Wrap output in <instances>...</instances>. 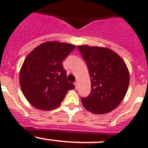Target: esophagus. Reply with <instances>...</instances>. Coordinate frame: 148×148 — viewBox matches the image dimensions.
<instances>
[{"label": "esophagus", "mask_w": 148, "mask_h": 148, "mask_svg": "<svg viewBox=\"0 0 148 148\" xmlns=\"http://www.w3.org/2000/svg\"><path fill=\"white\" fill-rule=\"evenodd\" d=\"M74 86H75V89H77V88H78V85H77V82H74Z\"/></svg>", "instance_id": "esophagus-1"}]
</instances>
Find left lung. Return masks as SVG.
Wrapping results in <instances>:
<instances>
[{"label": "left lung", "mask_w": 148, "mask_h": 148, "mask_svg": "<svg viewBox=\"0 0 148 148\" xmlns=\"http://www.w3.org/2000/svg\"><path fill=\"white\" fill-rule=\"evenodd\" d=\"M88 65L91 91L82 98L84 107L93 114H107L119 106L129 85V72L124 60L112 49L77 47Z\"/></svg>", "instance_id": "1"}]
</instances>
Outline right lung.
Segmentation results:
<instances>
[{
	"label": "right lung",
	"mask_w": 148,
	"mask_h": 148,
	"mask_svg": "<svg viewBox=\"0 0 148 148\" xmlns=\"http://www.w3.org/2000/svg\"><path fill=\"white\" fill-rule=\"evenodd\" d=\"M75 45L47 41L29 53L20 71V84L27 101L43 111L58 107L69 90L75 87L67 80L63 61Z\"/></svg>",
	"instance_id": "add662e5"
}]
</instances>
